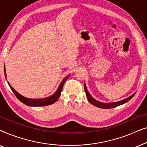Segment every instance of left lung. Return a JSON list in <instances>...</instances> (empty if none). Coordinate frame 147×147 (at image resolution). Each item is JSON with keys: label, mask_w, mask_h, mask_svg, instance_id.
I'll list each match as a JSON object with an SVG mask.
<instances>
[{"label": "left lung", "mask_w": 147, "mask_h": 147, "mask_svg": "<svg viewBox=\"0 0 147 147\" xmlns=\"http://www.w3.org/2000/svg\"><path fill=\"white\" fill-rule=\"evenodd\" d=\"M84 90H85L86 96H87L88 100L89 101V102H90L92 104H93L94 106H96V107H98L100 108H104V109H109V108H115V107H116V106L122 105V104H123L124 103H126V102L129 101V100L134 96V94H136V93H134L132 94V96H130V97L126 98V99H124V100H121V101H119V102H111V103H102V102L97 101V100L94 99V98L92 97V96L90 95V93L88 91L87 88H86V84H84Z\"/></svg>", "instance_id": "1"}]
</instances>
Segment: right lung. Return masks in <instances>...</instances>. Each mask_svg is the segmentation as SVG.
I'll return each instance as SVG.
<instances>
[{
    "mask_svg": "<svg viewBox=\"0 0 147 147\" xmlns=\"http://www.w3.org/2000/svg\"><path fill=\"white\" fill-rule=\"evenodd\" d=\"M5 78H7V76H6V72H5ZM68 77H69V76L64 78L63 81L61 82V83L60 84L59 88H58L57 90L56 91L55 94H53V95L51 96H49V97L43 98V99H31V98H27L24 97V96H21V94L18 93L17 91H15V89H14V88L12 87L9 83L8 84H9V85L10 86V88H11V89L12 90V91H13V93L15 94L16 97H17L21 102H23V104H26V105L29 106H49V105H51L52 104L55 103V102L57 100L58 98H59L60 95H61V92L62 91V89H63L64 83H65V82L66 81V80L67 79Z\"/></svg>",
    "mask_w": 147,
    "mask_h": 147,
    "instance_id": "right-lung-1",
    "label": "right lung"
}]
</instances>
